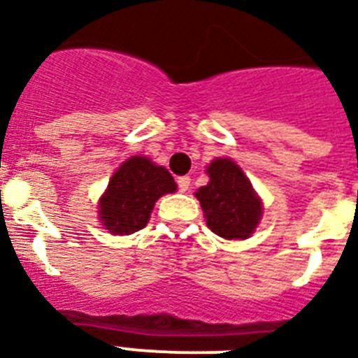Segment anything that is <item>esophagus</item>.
<instances>
[{
	"mask_svg": "<svg viewBox=\"0 0 358 358\" xmlns=\"http://www.w3.org/2000/svg\"><path fill=\"white\" fill-rule=\"evenodd\" d=\"M176 182H178L180 191H187V189H189V185H191V178H189V176H180V178L176 180Z\"/></svg>",
	"mask_w": 358,
	"mask_h": 358,
	"instance_id": "34e87169",
	"label": "esophagus"
}]
</instances>
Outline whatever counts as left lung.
<instances>
[{"instance_id":"1","label":"left lung","mask_w":358,"mask_h":358,"mask_svg":"<svg viewBox=\"0 0 358 358\" xmlns=\"http://www.w3.org/2000/svg\"><path fill=\"white\" fill-rule=\"evenodd\" d=\"M210 182L196 191L208 229L224 239H247L262 219V201L243 171L229 157L213 159Z\"/></svg>"}]
</instances>
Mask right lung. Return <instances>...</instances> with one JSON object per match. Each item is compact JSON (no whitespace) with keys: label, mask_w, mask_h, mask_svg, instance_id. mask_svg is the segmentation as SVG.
<instances>
[{"label":"right lung","mask_w":358,"mask_h":358,"mask_svg":"<svg viewBox=\"0 0 358 358\" xmlns=\"http://www.w3.org/2000/svg\"><path fill=\"white\" fill-rule=\"evenodd\" d=\"M173 191L176 182L167 169L145 156H131L115 171L100 199V223L115 236L134 234L145 229L157 199Z\"/></svg>","instance_id":"obj_1"}]
</instances>
